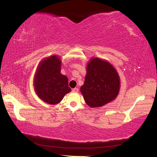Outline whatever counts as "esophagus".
Instances as JSON below:
<instances>
[{
	"instance_id": "34e87169",
	"label": "esophagus",
	"mask_w": 157,
	"mask_h": 157,
	"mask_svg": "<svg viewBox=\"0 0 157 157\" xmlns=\"http://www.w3.org/2000/svg\"><path fill=\"white\" fill-rule=\"evenodd\" d=\"M78 91H79V90H78V88H73L72 89V92H78Z\"/></svg>"
}]
</instances>
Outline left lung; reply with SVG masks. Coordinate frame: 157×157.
Returning <instances> with one entry per match:
<instances>
[{"mask_svg": "<svg viewBox=\"0 0 157 157\" xmlns=\"http://www.w3.org/2000/svg\"><path fill=\"white\" fill-rule=\"evenodd\" d=\"M119 88V76L114 67L106 61L92 58L80 88L86 104L92 108L104 106L116 98Z\"/></svg>", "mask_w": 157, "mask_h": 157, "instance_id": "left-lung-1", "label": "left lung"}]
</instances>
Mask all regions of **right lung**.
<instances>
[{
    "instance_id": "add662e5",
    "label": "right lung",
    "mask_w": 157,
    "mask_h": 157,
    "mask_svg": "<svg viewBox=\"0 0 157 157\" xmlns=\"http://www.w3.org/2000/svg\"><path fill=\"white\" fill-rule=\"evenodd\" d=\"M61 61L56 55L44 59L36 70L34 86L36 94L50 105L58 104L71 91L67 76L61 73Z\"/></svg>"
}]
</instances>
